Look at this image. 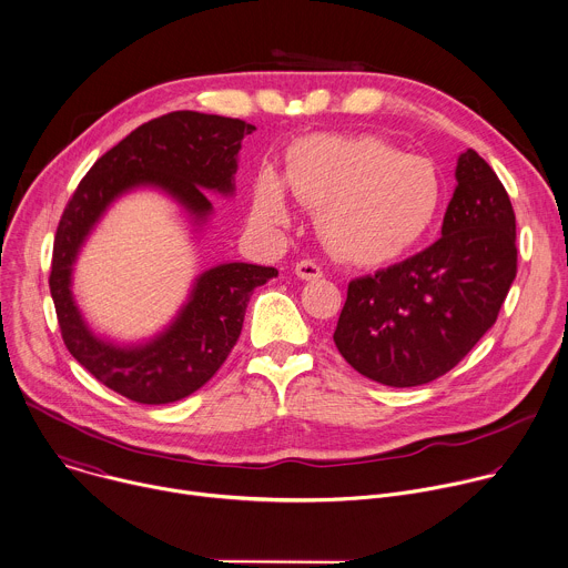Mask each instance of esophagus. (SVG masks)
Instances as JSON below:
<instances>
[{
    "label": "esophagus",
    "mask_w": 568,
    "mask_h": 568,
    "mask_svg": "<svg viewBox=\"0 0 568 568\" xmlns=\"http://www.w3.org/2000/svg\"><path fill=\"white\" fill-rule=\"evenodd\" d=\"M296 276H298L301 281H316V278L323 276V270H321L318 263L305 258V261H298V263H296Z\"/></svg>",
    "instance_id": "34e87169"
}]
</instances>
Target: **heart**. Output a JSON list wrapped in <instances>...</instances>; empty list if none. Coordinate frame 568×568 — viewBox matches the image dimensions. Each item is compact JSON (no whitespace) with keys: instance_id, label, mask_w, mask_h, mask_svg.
<instances>
[{"instance_id":"heart-1","label":"heart","mask_w":568,"mask_h":568,"mask_svg":"<svg viewBox=\"0 0 568 568\" xmlns=\"http://www.w3.org/2000/svg\"><path fill=\"white\" fill-rule=\"evenodd\" d=\"M285 178L292 194L318 212L332 254L356 265L390 263L413 250L442 207L435 164L374 135L303 138L290 151ZM252 214L263 225L290 216L285 182L272 166L256 178Z\"/></svg>"}]
</instances>
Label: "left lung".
<instances>
[{
	"mask_svg": "<svg viewBox=\"0 0 568 568\" xmlns=\"http://www.w3.org/2000/svg\"><path fill=\"white\" fill-rule=\"evenodd\" d=\"M442 239L424 252L349 281L334 343L367 379L413 388L453 369L493 327L517 274L515 212L473 149L455 169Z\"/></svg>",
	"mask_w": 568,
	"mask_h": 568,
	"instance_id": "1",
	"label": "left lung"
}]
</instances>
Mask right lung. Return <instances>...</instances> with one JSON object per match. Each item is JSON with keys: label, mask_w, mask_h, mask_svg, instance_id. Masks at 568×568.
<instances>
[{"label": "right lung", "mask_w": 568, "mask_h": 568, "mask_svg": "<svg viewBox=\"0 0 568 568\" xmlns=\"http://www.w3.org/2000/svg\"><path fill=\"white\" fill-rule=\"evenodd\" d=\"M254 129L239 118L199 111L149 120L98 158L60 219L49 285L64 345L100 384L135 404H173L203 388L236 345L252 292L278 272L216 265L196 278L166 329L140 345H118L91 332L73 298L75 258L109 205L138 186L160 189L203 225L214 212L205 192L234 194L236 155Z\"/></svg>", "instance_id": "add662e5"}]
</instances>
